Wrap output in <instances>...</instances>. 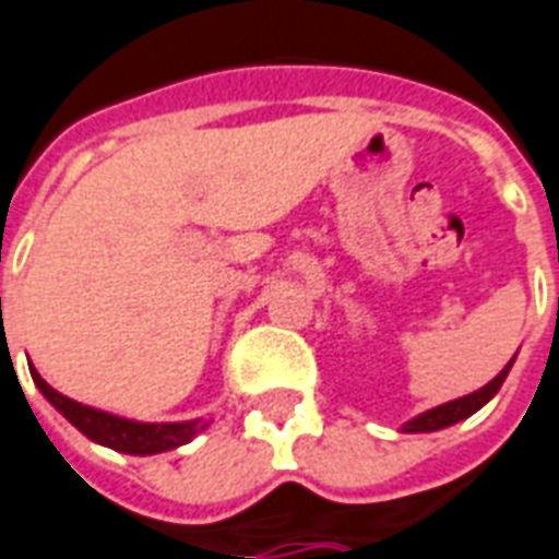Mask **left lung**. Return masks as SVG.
I'll use <instances>...</instances> for the list:
<instances>
[{
	"instance_id": "obj_1",
	"label": "left lung",
	"mask_w": 559,
	"mask_h": 559,
	"mask_svg": "<svg viewBox=\"0 0 559 559\" xmlns=\"http://www.w3.org/2000/svg\"><path fill=\"white\" fill-rule=\"evenodd\" d=\"M511 362L493 378V381H490V384H484L481 390H475L469 396H460V400L454 402H444V405L432 408V412H424V415L415 417V420H408L402 429H405V432H432V429H444L451 427V424H456V420H463V417L475 415L481 405H487V402L497 396L499 388H502V381H506V374H509Z\"/></svg>"
}]
</instances>
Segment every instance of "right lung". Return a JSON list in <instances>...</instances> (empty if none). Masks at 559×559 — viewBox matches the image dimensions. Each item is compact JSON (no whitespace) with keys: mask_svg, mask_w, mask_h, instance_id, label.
I'll return each mask as SVG.
<instances>
[{"mask_svg":"<svg viewBox=\"0 0 559 559\" xmlns=\"http://www.w3.org/2000/svg\"><path fill=\"white\" fill-rule=\"evenodd\" d=\"M35 388L41 390L48 402L60 412L72 427H78L87 439L105 444V448H115V451H123V454L147 456V454H163V451H171L178 444H187L190 439H197L202 429L209 424L202 420H190V424H135V420H127V417H115L108 412H96L90 405H81V402L62 396L57 390L50 388L48 381L33 369Z\"/></svg>","mask_w":559,"mask_h":559,"instance_id":"1","label":"right lung"}]
</instances>
